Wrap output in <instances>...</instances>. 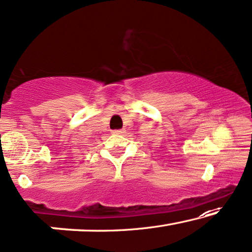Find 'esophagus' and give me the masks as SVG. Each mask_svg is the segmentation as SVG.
I'll list each match as a JSON object with an SVG mask.
<instances>
[{
  "label": "esophagus",
  "mask_w": 252,
  "mask_h": 252,
  "mask_svg": "<svg viewBox=\"0 0 252 252\" xmlns=\"http://www.w3.org/2000/svg\"><path fill=\"white\" fill-rule=\"evenodd\" d=\"M112 133L113 134H124V133H125V130H124V129H115V130H112Z\"/></svg>",
  "instance_id": "esophagus-1"
}]
</instances>
